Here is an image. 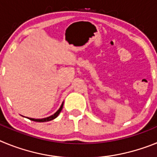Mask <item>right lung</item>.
<instances>
[{
  "mask_svg": "<svg viewBox=\"0 0 157 157\" xmlns=\"http://www.w3.org/2000/svg\"><path fill=\"white\" fill-rule=\"evenodd\" d=\"M63 102L62 103L60 108H59V109L57 110V112H56V113H54L53 115H52V116H48V117L43 118V119H33V118H28V117H27V119H29L30 120H32V121H34V122H48V121H50V120H54L55 118L57 117L58 115L59 114V112H61L62 109H63Z\"/></svg>",
  "mask_w": 157,
  "mask_h": 157,
  "instance_id": "add662e5",
  "label": "right lung"
}]
</instances>
